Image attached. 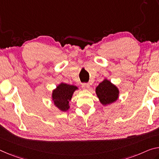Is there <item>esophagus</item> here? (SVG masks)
<instances>
[{"label":"esophagus","instance_id":"esophagus-1","mask_svg":"<svg viewBox=\"0 0 159 159\" xmlns=\"http://www.w3.org/2000/svg\"><path fill=\"white\" fill-rule=\"evenodd\" d=\"M82 87L84 89H88L89 88V84L88 83H83L82 84Z\"/></svg>","mask_w":159,"mask_h":159}]
</instances>
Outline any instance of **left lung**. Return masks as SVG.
I'll return each mask as SVG.
<instances>
[{
  "label": "left lung",
  "mask_w": 159,
  "mask_h": 159,
  "mask_svg": "<svg viewBox=\"0 0 159 159\" xmlns=\"http://www.w3.org/2000/svg\"><path fill=\"white\" fill-rule=\"evenodd\" d=\"M96 94L103 105L113 103L118 99L119 91L109 80L104 79L96 88Z\"/></svg>",
  "instance_id": "1"
}]
</instances>
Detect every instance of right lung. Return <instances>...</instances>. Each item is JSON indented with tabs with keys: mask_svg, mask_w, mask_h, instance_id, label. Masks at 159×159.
<instances>
[{
	"mask_svg": "<svg viewBox=\"0 0 159 159\" xmlns=\"http://www.w3.org/2000/svg\"><path fill=\"white\" fill-rule=\"evenodd\" d=\"M78 87L61 83L52 91V99L54 104L62 111H66L70 109L69 102L71 100L73 93Z\"/></svg>",
	"mask_w": 159,
	"mask_h": 159,
	"instance_id": "1",
	"label": "right lung"
}]
</instances>
